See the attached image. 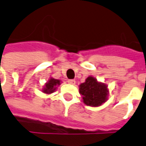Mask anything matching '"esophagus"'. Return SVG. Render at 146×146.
Listing matches in <instances>:
<instances>
[{"mask_svg": "<svg viewBox=\"0 0 146 146\" xmlns=\"http://www.w3.org/2000/svg\"><path fill=\"white\" fill-rule=\"evenodd\" d=\"M68 83L70 85H74L75 84V81L74 80H68Z\"/></svg>", "mask_w": 146, "mask_h": 146, "instance_id": "esophagus-1", "label": "esophagus"}]
</instances>
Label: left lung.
Returning <instances> with one entry per match:
<instances>
[{
	"label": "left lung",
	"mask_w": 146,
	"mask_h": 146,
	"mask_svg": "<svg viewBox=\"0 0 146 146\" xmlns=\"http://www.w3.org/2000/svg\"><path fill=\"white\" fill-rule=\"evenodd\" d=\"M79 92L82 95L83 102L92 107L102 106L108 99V86L98 82L92 76L88 77L85 82L79 85Z\"/></svg>",
	"instance_id": "obj_1"
}]
</instances>
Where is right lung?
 I'll return each mask as SVG.
<instances>
[{"label": "right lung", "mask_w": 146, "mask_h": 146, "mask_svg": "<svg viewBox=\"0 0 146 146\" xmlns=\"http://www.w3.org/2000/svg\"><path fill=\"white\" fill-rule=\"evenodd\" d=\"M60 85H61L60 80L51 78L48 80V82H46V84L42 88V92L45 94H51V93L54 92L56 91L57 87Z\"/></svg>", "instance_id": "add662e5"}]
</instances>
